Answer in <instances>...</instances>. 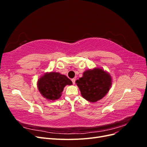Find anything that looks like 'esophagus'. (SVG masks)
I'll return each mask as SVG.
<instances>
[{"label": "esophagus", "instance_id": "34e87169", "mask_svg": "<svg viewBox=\"0 0 147 147\" xmlns=\"http://www.w3.org/2000/svg\"><path fill=\"white\" fill-rule=\"evenodd\" d=\"M75 81H76V79H75V78H72V83H73L74 84H75Z\"/></svg>", "mask_w": 147, "mask_h": 147}]
</instances>
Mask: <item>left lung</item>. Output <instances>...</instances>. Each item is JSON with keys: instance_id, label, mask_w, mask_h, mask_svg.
<instances>
[{"instance_id": "8db88e82", "label": "left lung", "mask_w": 147, "mask_h": 147, "mask_svg": "<svg viewBox=\"0 0 147 147\" xmlns=\"http://www.w3.org/2000/svg\"><path fill=\"white\" fill-rule=\"evenodd\" d=\"M83 98L91 102L100 100L107 94L112 85V77L100 68L86 70L83 77L75 82Z\"/></svg>"}]
</instances>
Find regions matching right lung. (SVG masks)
<instances>
[{"instance_id":"obj_1","label":"right lung","mask_w":147,"mask_h":147,"mask_svg":"<svg viewBox=\"0 0 147 147\" xmlns=\"http://www.w3.org/2000/svg\"><path fill=\"white\" fill-rule=\"evenodd\" d=\"M72 84V81L65 75L53 72L45 74L37 82L40 94L45 98L51 100L60 98L64 87Z\"/></svg>"}]
</instances>
